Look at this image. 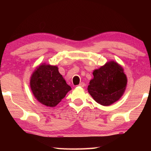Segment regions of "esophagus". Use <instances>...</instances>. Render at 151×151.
<instances>
[{"mask_svg":"<svg viewBox=\"0 0 151 151\" xmlns=\"http://www.w3.org/2000/svg\"><path fill=\"white\" fill-rule=\"evenodd\" d=\"M78 86H81V87H84V86H85V83L82 82V83H81L80 84H79Z\"/></svg>","mask_w":151,"mask_h":151,"instance_id":"34e87169","label":"esophagus"}]
</instances>
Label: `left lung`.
I'll use <instances>...</instances> for the list:
<instances>
[{
    "instance_id": "left-lung-1",
    "label": "left lung",
    "mask_w": 151,
    "mask_h": 151,
    "mask_svg": "<svg viewBox=\"0 0 151 151\" xmlns=\"http://www.w3.org/2000/svg\"><path fill=\"white\" fill-rule=\"evenodd\" d=\"M93 74L94 78L89 83L88 91L96 103L109 106L121 98L125 91L127 78L118 63H107Z\"/></svg>"
}]
</instances>
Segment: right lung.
Instances as JSON below:
<instances>
[{
    "instance_id": "1",
    "label": "right lung",
    "mask_w": 151,
    "mask_h": 151,
    "mask_svg": "<svg viewBox=\"0 0 151 151\" xmlns=\"http://www.w3.org/2000/svg\"><path fill=\"white\" fill-rule=\"evenodd\" d=\"M32 93L40 103L54 107L71 90L56 66L40 65L30 78Z\"/></svg>"
}]
</instances>
